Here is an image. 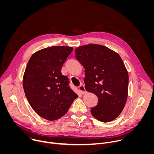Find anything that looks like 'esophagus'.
<instances>
[{
    "label": "esophagus",
    "instance_id": "esophagus-1",
    "mask_svg": "<svg viewBox=\"0 0 154 154\" xmlns=\"http://www.w3.org/2000/svg\"><path fill=\"white\" fill-rule=\"evenodd\" d=\"M79 90L81 91L82 94H86V93H87V91H86V89L85 88V86H84V85H83V84L80 85V86H79Z\"/></svg>",
    "mask_w": 154,
    "mask_h": 154
}]
</instances>
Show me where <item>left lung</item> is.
Returning <instances> with one entry per match:
<instances>
[{"instance_id":"8db88e82","label":"left lung","mask_w":154,"mask_h":154,"mask_svg":"<svg viewBox=\"0 0 154 154\" xmlns=\"http://www.w3.org/2000/svg\"><path fill=\"white\" fill-rule=\"evenodd\" d=\"M76 59L85 69V89L98 98L91 113L108 122L122 112L128 96V74L118 53L106 46L90 44L75 50Z\"/></svg>"}]
</instances>
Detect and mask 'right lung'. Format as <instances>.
Segmentation results:
<instances>
[{"label": "right lung", "instance_id": "1", "mask_svg": "<svg viewBox=\"0 0 154 154\" xmlns=\"http://www.w3.org/2000/svg\"><path fill=\"white\" fill-rule=\"evenodd\" d=\"M72 51L64 46L47 48L35 52L28 61L23 79L24 93L33 110L44 119L61 118L78 97L61 72Z\"/></svg>", "mask_w": 154, "mask_h": 154}]
</instances>
